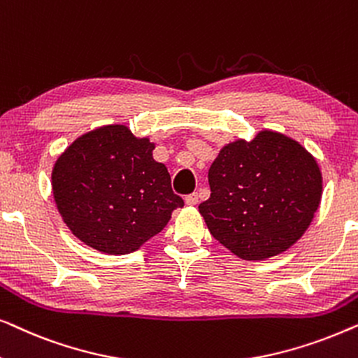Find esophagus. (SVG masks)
Segmentation results:
<instances>
[{"label":"esophagus","mask_w":358,"mask_h":358,"mask_svg":"<svg viewBox=\"0 0 358 358\" xmlns=\"http://www.w3.org/2000/svg\"><path fill=\"white\" fill-rule=\"evenodd\" d=\"M185 203L190 205V207H192V205H197L199 203V194L197 192L189 194L187 197H185Z\"/></svg>","instance_id":"obj_1"}]
</instances>
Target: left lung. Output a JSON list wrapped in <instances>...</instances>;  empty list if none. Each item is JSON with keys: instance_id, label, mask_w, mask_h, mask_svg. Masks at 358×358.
<instances>
[{"instance_id": "1", "label": "left lung", "mask_w": 358, "mask_h": 358, "mask_svg": "<svg viewBox=\"0 0 358 358\" xmlns=\"http://www.w3.org/2000/svg\"><path fill=\"white\" fill-rule=\"evenodd\" d=\"M208 184L212 194L199 212L212 236L244 261H264L293 246L322 195L315 156L273 130L224 145L210 166Z\"/></svg>"}]
</instances>
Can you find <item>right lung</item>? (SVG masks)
Listing matches in <instances>:
<instances>
[{"label":"right lung","mask_w":358,"mask_h":358,"mask_svg":"<svg viewBox=\"0 0 358 358\" xmlns=\"http://www.w3.org/2000/svg\"><path fill=\"white\" fill-rule=\"evenodd\" d=\"M155 143L114 124L78 136L58 156L52 190L63 222L96 251L122 256L140 249L184 200L153 159Z\"/></svg>","instance_id":"add662e5"}]
</instances>
